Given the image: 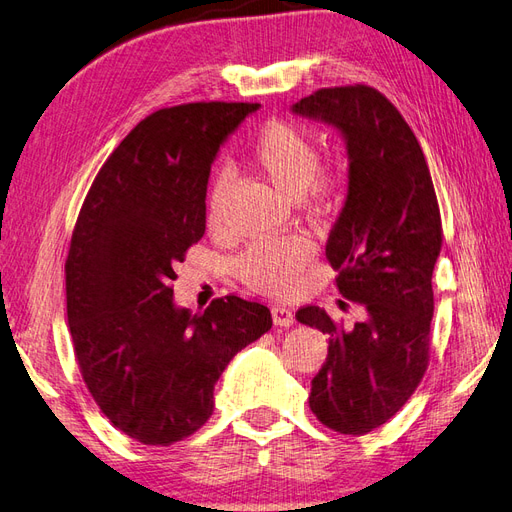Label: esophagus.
<instances>
[{
    "label": "esophagus",
    "mask_w": 512,
    "mask_h": 512,
    "mask_svg": "<svg viewBox=\"0 0 512 512\" xmlns=\"http://www.w3.org/2000/svg\"><path fill=\"white\" fill-rule=\"evenodd\" d=\"M272 320L277 326H292L294 313L290 307H285V305H272Z\"/></svg>",
    "instance_id": "obj_1"
}]
</instances>
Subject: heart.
I'll list each match as a JSON object with an SVG mask.
<instances>
[{
  "mask_svg": "<svg viewBox=\"0 0 512 512\" xmlns=\"http://www.w3.org/2000/svg\"><path fill=\"white\" fill-rule=\"evenodd\" d=\"M248 153L259 173L292 199L305 196L313 203H329L346 186L344 157L320 160L316 136L294 121H266L255 131ZM229 190V170H218L205 196V222L216 235L229 233ZM313 253L316 248L305 233L274 235L246 248L238 259V272L259 292L285 294L307 270Z\"/></svg>",
  "mask_w": 512,
  "mask_h": 512,
  "instance_id": "1",
  "label": "heart"
}]
</instances>
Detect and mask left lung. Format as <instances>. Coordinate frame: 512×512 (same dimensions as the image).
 Instances as JSON below:
<instances>
[{
	"mask_svg": "<svg viewBox=\"0 0 512 512\" xmlns=\"http://www.w3.org/2000/svg\"><path fill=\"white\" fill-rule=\"evenodd\" d=\"M292 110L346 138L348 196L326 259L339 294L365 311L352 329L316 305L296 311L329 335L309 406L339 435H368L402 409L428 368L432 270L443 244L437 194L409 123L376 88H320Z\"/></svg>",
	"mask_w": 512,
	"mask_h": 512,
	"instance_id": "obj_1",
	"label": "left lung"
}]
</instances>
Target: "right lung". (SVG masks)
Wrapping results in <instances>:
<instances>
[{"label": "right lung", "mask_w": 512, "mask_h": 512, "mask_svg": "<svg viewBox=\"0 0 512 512\" xmlns=\"http://www.w3.org/2000/svg\"><path fill=\"white\" fill-rule=\"evenodd\" d=\"M259 103L199 101L142 119L101 166L71 235L67 316L101 413L144 445H173L214 413L229 361L272 326L270 309L225 296L173 303L175 264L205 233L209 168Z\"/></svg>", "instance_id": "obj_1"}]
</instances>
